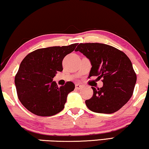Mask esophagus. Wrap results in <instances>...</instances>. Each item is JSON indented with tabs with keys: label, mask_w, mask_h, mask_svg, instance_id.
<instances>
[{
	"label": "esophagus",
	"mask_w": 149,
	"mask_h": 149,
	"mask_svg": "<svg viewBox=\"0 0 149 149\" xmlns=\"http://www.w3.org/2000/svg\"><path fill=\"white\" fill-rule=\"evenodd\" d=\"M82 88V86L81 85V84H75V88L77 89V90H79V89H81Z\"/></svg>",
	"instance_id": "1"
}]
</instances>
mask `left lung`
Returning a JSON list of instances; mask_svg holds the SVG:
<instances>
[{"mask_svg":"<svg viewBox=\"0 0 149 149\" xmlns=\"http://www.w3.org/2000/svg\"><path fill=\"white\" fill-rule=\"evenodd\" d=\"M76 51L90 60L92 68L89 77L102 79L101 88L92 87L93 95L85 100L93 112L111 114L120 109L133 94L136 74L125 52L102 43H80Z\"/></svg>","mask_w":149,"mask_h":149,"instance_id":"8db88e82","label":"left lung"}]
</instances>
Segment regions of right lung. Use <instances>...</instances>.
<instances>
[{
  "label": "right lung",
  "instance_id": "1",
  "mask_svg": "<svg viewBox=\"0 0 149 149\" xmlns=\"http://www.w3.org/2000/svg\"><path fill=\"white\" fill-rule=\"evenodd\" d=\"M77 43L63 47L35 50L24 57L15 78L17 96L22 104L32 113L53 116L65 108L68 94L74 84L68 81L58 87L52 79L63 71V60L72 52Z\"/></svg>",
  "mask_w": 149,
  "mask_h": 149
}]
</instances>
